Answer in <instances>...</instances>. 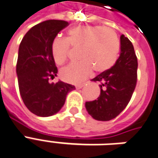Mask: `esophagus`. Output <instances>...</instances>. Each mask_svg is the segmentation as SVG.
Returning <instances> with one entry per match:
<instances>
[{"label": "esophagus", "instance_id": "34e87169", "mask_svg": "<svg viewBox=\"0 0 158 158\" xmlns=\"http://www.w3.org/2000/svg\"><path fill=\"white\" fill-rule=\"evenodd\" d=\"M83 87H84V84H77V85H76V88H77V89H80V88H83Z\"/></svg>", "mask_w": 158, "mask_h": 158}]
</instances>
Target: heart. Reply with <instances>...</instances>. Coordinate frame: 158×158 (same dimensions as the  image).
<instances>
[{
	"mask_svg": "<svg viewBox=\"0 0 158 158\" xmlns=\"http://www.w3.org/2000/svg\"><path fill=\"white\" fill-rule=\"evenodd\" d=\"M70 45L81 48L78 63L70 64L60 70L64 81L78 83L90 75L93 68L97 72L109 70L117 62L120 42L116 32L99 25H83L71 29L67 38L57 36L52 41L51 52L57 64L66 61Z\"/></svg>",
	"mask_w": 158,
	"mask_h": 158,
	"instance_id": "b5f03b06",
	"label": "heart"
}]
</instances>
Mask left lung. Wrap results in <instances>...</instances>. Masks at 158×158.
<instances>
[{
  "label": "left lung",
  "instance_id": "8db88e82",
  "mask_svg": "<svg viewBox=\"0 0 158 158\" xmlns=\"http://www.w3.org/2000/svg\"><path fill=\"white\" fill-rule=\"evenodd\" d=\"M120 43V56L115 64L91 80L100 83L98 99L85 104L88 114L95 120L110 121L117 117L135 91L138 68L135 48L124 35H121Z\"/></svg>",
  "mask_w": 158,
  "mask_h": 158
}]
</instances>
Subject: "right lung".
Instances as JSON below:
<instances>
[{"label": "right lung", "mask_w": 158, "mask_h": 158, "mask_svg": "<svg viewBox=\"0 0 158 158\" xmlns=\"http://www.w3.org/2000/svg\"><path fill=\"white\" fill-rule=\"evenodd\" d=\"M67 25L64 20L41 22L28 31L19 45L16 72L20 95L29 110L38 117L59 112L68 93L75 89V86L64 81L49 82L58 73L51 52L52 41Z\"/></svg>", "instance_id": "obj_1"}]
</instances>
